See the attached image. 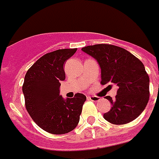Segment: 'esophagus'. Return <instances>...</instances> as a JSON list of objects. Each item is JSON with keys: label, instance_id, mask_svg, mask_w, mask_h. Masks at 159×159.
Instances as JSON below:
<instances>
[{"label": "esophagus", "instance_id": "34e87169", "mask_svg": "<svg viewBox=\"0 0 159 159\" xmlns=\"http://www.w3.org/2000/svg\"><path fill=\"white\" fill-rule=\"evenodd\" d=\"M87 98H88V100H91L95 102L99 101L100 100V98L98 97V96H87Z\"/></svg>", "mask_w": 159, "mask_h": 159}]
</instances>
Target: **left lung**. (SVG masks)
Segmentation results:
<instances>
[{
	"mask_svg": "<svg viewBox=\"0 0 159 159\" xmlns=\"http://www.w3.org/2000/svg\"><path fill=\"white\" fill-rule=\"evenodd\" d=\"M82 50L100 64V83L117 86L114 100L105 97L112 108L104 114V119L113 124L122 125L139 117L149 99V77L142 62L125 49L109 44L85 46Z\"/></svg>",
	"mask_w": 159,
	"mask_h": 159,
	"instance_id": "obj_1",
	"label": "left lung"
}]
</instances>
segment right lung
Returning a JSON list of instances; mask_svg holds the SVG:
<instances>
[{
  "instance_id": "add662e5",
  "label": "right lung",
  "mask_w": 159,
  "mask_h": 159,
  "mask_svg": "<svg viewBox=\"0 0 159 159\" xmlns=\"http://www.w3.org/2000/svg\"><path fill=\"white\" fill-rule=\"evenodd\" d=\"M76 51L77 48L47 53L35 62L24 77L26 109L37 126L49 133L66 134L79 122L86 96L77 93L64 100L59 95L61 81L65 79L64 62Z\"/></svg>"
}]
</instances>
